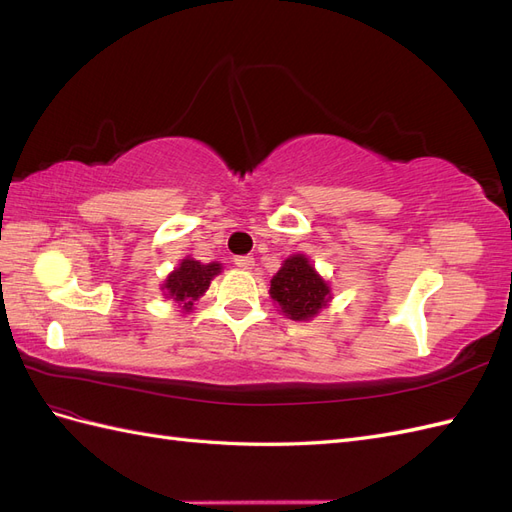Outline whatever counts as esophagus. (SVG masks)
I'll use <instances>...</instances> for the list:
<instances>
[{"label": "esophagus", "instance_id": "1", "mask_svg": "<svg viewBox=\"0 0 512 512\" xmlns=\"http://www.w3.org/2000/svg\"><path fill=\"white\" fill-rule=\"evenodd\" d=\"M235 265L243 271H250L254 267V258L252 256H237L235 258Z\"/></svg>", "mask_w": 512, "mask_h": 512}]
</instances>
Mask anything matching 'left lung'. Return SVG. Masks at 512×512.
Segmentation results:
<instances>
[{
    "instance_id": "left-lung-1",
    "label": "left lung",
    "mask_w": 512,
    "mask_h": 512,
    "mask_svg": "<svg viewBox=\"0 0 512 512\" xmlns=\"http://www.w3.org/2000/svg\"><path fill=\"white\" fill-rule=\"evenodd\" d=\"M271 299L290 320H312L331 301V288L303 254L284 260L271 280Z\"/></svg>"
}]
</instances>
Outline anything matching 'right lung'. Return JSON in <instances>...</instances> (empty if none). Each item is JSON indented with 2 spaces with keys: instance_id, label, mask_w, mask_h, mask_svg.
<instances>
[{
  "instance_id": "obj_1",
  "label": "right lung",
  "mask_w": 512,
  "mask_h": 512,
  "mask_svg": "<svg viewBox=\"0 0 512 512\" xmlns=\"http://www.w3.org/2000/svg\"><path fill=\"white\" fill-rule=\"evenodd\" d=\"M222 271L220 262L203 265L194 258H183L181 265L166 277L162 290L168 299H173L183 312H190L194 301L207 292L215 275Z\"/></svg>"
}]
</instances>
